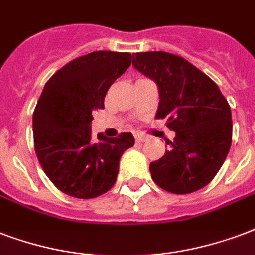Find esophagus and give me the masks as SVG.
<instances>
[{"label": "esophagus", "instance_id": "esophagus-1", "mask_svg": "<svg viewBox=\"0 0 255 255\" xmlns=\"http://www.w3.org/2000/svg\"><path fill=\"white\" fill-rule=\"evenodd\" d=\"M135 139H136V141H139V143H143V141L147 140V136L141 135V133H136Z\"/></svg>", "mask_w": 255, "mask_h": 255}]
</instances>
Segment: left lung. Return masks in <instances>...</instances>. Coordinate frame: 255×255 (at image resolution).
I'll return each mask as SVG.
<instances>
[{
  "label": "left lung",
  "instance_id": "obj_1",
  "mask_svg": "<svg viewBox=\"0 0 255 255\" xmlns=\"http://www.w3.org/2000/svg\"><path fill=\"white\" fill-rule=\"evenodd\" d=\"M133 67L159 89L156 119H167L174 141L162 158L149 164L159 187L190 194L214 179L231 145L229 103L209 76L187 60L167 52L133 54Z\"/></svg>",
  "mask_w": 255,
  "mask_h": 255
}]
</instances>
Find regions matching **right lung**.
Returning a JSON list of instances; mask_svg holds the SVG:
<instances>
[{
    "label": "right lung",
    "mask_w": 255,
    "mask_h": 255,
    "mask_svg": "<svg viewBox=\"0 0 255 255\" xmlns=\"http://www.w3.org/2000/svg\"><path fill=\"white\" fill-rule=\"evenodd\" d=\"M131 61L128 52H92L58 69L42 89L33 112L34 151L50 182L69 197L110 191L122 155L135 144L131 132L93 140L91 131L92 114L104 108L108 89Z\"/></svg>",
    "instance_id": "obj_1"
}]
</instances>
